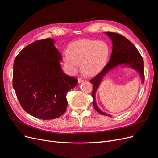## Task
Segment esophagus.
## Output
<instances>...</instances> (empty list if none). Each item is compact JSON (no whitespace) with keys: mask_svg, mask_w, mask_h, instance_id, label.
Returning <instances> with one entry per match:
<instances>
[{"mask_svg":"<svg viewBox=\"0 0 158 158\" xmlns=\"http://www.w3.org/2000/svg\"><path fill=\"white\" fill-rule=\"evenodd\" d=\"M78 82L79 84H80V83H82V82H84V80L81 79V78H78Z\"/></svg>","mask_w":158,"mask_h":158,"instance_id":"esophagus-1","label":"esophagus"}]
</instances>
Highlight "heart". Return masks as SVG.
<instances>
[{"label": "heart", "mask_w": 158, "mask_h": 158, "mask_svg": "<svg viewBox=\"0 0 158 158\" xmlns=\"http://www.w3.org/2000/svg\"><path fill=\"white\" fill-rule=\"evenodd\" d=\"M109 56L107 45L103 41L82 40L75 41L64 51L63 61L69 73L75 74L82 64L87 75L99 73L106 65Z\"/></svg>", "instance_id": "obj_1"}]
</instances>
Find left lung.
Returning <instances> with one entry per match:
<instances>
[{
  "label": "left lung",
  "mask_w": 158,
  "mask_h": 158,
  "mask_svg": "<svg viewBox=\"0 0 158 158\" xmlns=\"http://www.w3.org/2000/svg\"><path fill=\"white\" fill-rule=\"evenodd\" d=\"M105 33H106L110 40L112 41L113 49L111 58L108 64L96 76L90 80V82L94 85L92 97L93 106L95 110L99 114L111 117L110 114L103 112L95 103V93L103 78L106 76L109 71L119 66H129L138 72L140 76L142 83L143 84L144 82V60L136 47L126 37L117 33L105 32Z\"/></svg>",
  "instance_id": "obj_1"
}]
</instances>
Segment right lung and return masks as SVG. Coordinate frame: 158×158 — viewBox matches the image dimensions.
<instances>
[{
    "label": "right lung",
    "mask_w": 158,
    "mask_h": 158,
    "mask_svg": "<svg viewBox=\"0 0 158 158\" xmlns=\"http://www.w3.org/2000/svg\"><path fill=\"white\" fill-rule=\"evenodd\" d=\"M61 61L51 38L31 43L14 60L13 88L22 107L31 116L50 120L66 111V94L78 80L64 73Z\"/></svg>",
    "instance_id": "obj_1"
}]
</instances>
